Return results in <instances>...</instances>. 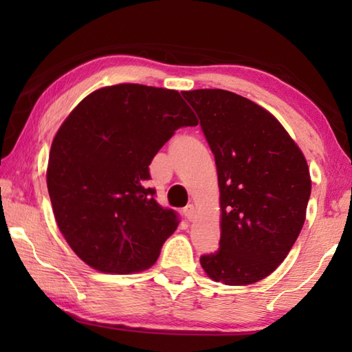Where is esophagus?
Listing matches in <instances>:
<instances>
[{
    "mask_svg": "<svg viewBox=\"0 0 352 352\" xmlns=\"http://www.w3.org/2000/svg\"><path fill=\"white\" fill-rule=\"evenodd\" d=\"M183 214H184V217H186L188 220H192L195 217V206L194 205H188L183 210Z\"/></svg>",
    "mask_w": 352,
    "mask_h": 352,
    "instance_id": "34e87169",
    "label": "esophagus"
}]
</instances>
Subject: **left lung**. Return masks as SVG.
Wrapping results in <instances>:
<instances>
[{
    "label": "left lung",
    "mask_w": 352,
    "mask_h": 352,
    "mask_svg": "<svg viewBox=\"0 0 352 352\" xmlns=\"http://www.w3.org/2000/svg\"><path fill=\"white\" fill-rule=\"evenodd\" d=\"M182 94L199 115L220 189L219 250L200 264L217 283H258L285 259L305 225V155L272 113L247 98L208 88Z\"/></svg>",
    "instance_id": "obj_1"
}]
</instances>
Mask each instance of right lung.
Here are the masks:
<instances>
[{"mask_svg":"<svg viewBox=\"0 0 352 352\" xmlns=\"http://www.w3.org/2000/svg\"><path fill=\"white\" fill-rule=\"evenodd\" d=\"M188 126L197 119L180 93L138 83L99 88L65 119L46 183L58 230L85 264L116 275L155 264L180 220L146 188L148 164Z\"/></svg>","mask_w":352,"mask_h":352,"instance_id":"obj_1","label":"right lung"}]
</instances>
